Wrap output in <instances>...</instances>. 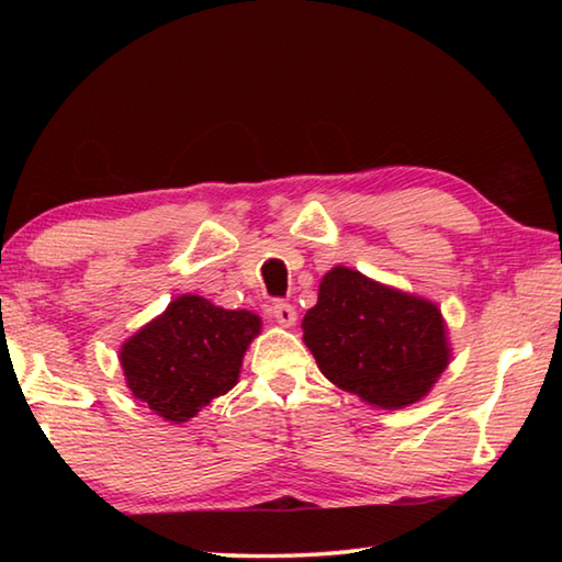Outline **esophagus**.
Returning <instances> with one entry per match:
<instances>
[{
    "mask_svg": "<svg viewBox=\"0 0 562 562\" xmlns=\"http://www.w3.org/2000/svg\"><path fill=\"white\" fill-rule=\"evenodd\" d=\"M270 317L282 327H292L294 322H297V312H294V307L288 302H274L270 307Z\"/></svg>",
    "mask_w": 562,
    "mask_h": 562,
    "instance_id": "34e87169",
    "label": "esophagus"
}]
</instances>
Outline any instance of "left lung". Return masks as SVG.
I'll return each mask as SVG.
<instances>
[{
  "label": "left lung",
  "instance_id": "obj_1",
  "mask_svg": "<svg viewBox=\"0 0 562 562\" xmlns=\"http://www.w3.org/2000/svg\"><path fill=\"white\" fill-rule=\"evenodd\" d=\"M302 331L331 384L389 412L429 394L451 359L434 302L341 265L322 278Z\"/></svg>",
  "mask_w": 562,
  "mask_h": 562
}]
</instances>
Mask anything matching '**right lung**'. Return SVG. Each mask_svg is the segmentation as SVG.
Here are the masks:
<instances>
[{
  "instance_id": "1",
  "label": "right lung",
  "mask_w": 562,
  "mask_h": 562,
  "mask_svg": "<svg viewBox=\"0 0 562 562\" xmlns=\"http://www.w3.org/2000/svg\"><path fill=\"white\" fill-rule=\"evenodd\" d=\"M260 327L252 312L180 294L121 347L126 384L150 412L183 424L237 384L245 349Z\"/></svg>"
}]
</instances>
